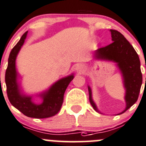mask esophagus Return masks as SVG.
<instances>
[{
	"instance_id": "1",
	"label": "esophagus",
	"mask_w": 146,
	"mask_h": 146,
	"mask_svg": "<svg viewBox=\"0 0 146 146\" xmlns=\"http://www.w3.org/2000/svg\"><path fill=\"white\" fill-rule=\"evenodd\" d=\"M76 70H77L78 73H83L85 70V66L82 64H78L76 66Z\"/></svg>"
}]
</instances>
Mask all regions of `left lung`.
I'll return each instance as SVG.
<instances>
[{
	"mask_svg": "<svg viewBox=\"0 0 146 146\" xmlns=\"http://www.w3.org/2000/svg\"><path fill=\"white\" fill-rule=\"evenodd\" d=\"M113 43L104 48L95 50L93 58L95 60L113 62L118 67L125 89V108L123 113L137 101L142 85L143 77L141 70V62L136 51L123 35L115 30H110ZM89 100L96 112L102 113L98 108L92 96V90L88 86Z\"/></svg>",
	"mask_w": 146,
	"mask_h": 146,
	"instance_id": "8db88e82",
	"label": "left lung"
}]
</instances>
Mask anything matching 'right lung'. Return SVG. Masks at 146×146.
Returning a JSON list of instances; mask_svg holds the SVG:
<instances>
[{
    "mask_svg": "<svg viewBox=\"0 0 146 146\" xmlns=\"http://www.w3.org/2000/svg\"><path fill=\"white\" fill-rule=\"evenodd\" d=\"M25 32L9 55L8 67L5 72V84L8 99L13 106L26 116L33 118H47L56 115L60 111L63 102V96L68 86L74 78V73L59 79L47 90L37 94H26L21 86V75L16 68V58L26 39ZM34 97L42 98L40 104L33 101Z\"/></svg>",
    "mask_w": 146,
    "mask_h": 146,
    "instance_id": "add662e5",
    "label": "right lung"
}]
</instances>
